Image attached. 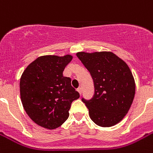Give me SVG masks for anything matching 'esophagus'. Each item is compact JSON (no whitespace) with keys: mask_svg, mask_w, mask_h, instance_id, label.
<instances>
[{"mask_svg":"<svg viewBox=\"0 0 153 153\" xmlns=\"http://www.w3.org/2000/svg\"><path fill=\"white\" fill-rule=\"evenodd\" d=\"M77 91L79 92V94L81 95V94H82V88H78L77 89Z\"/></svg>","mask_w":153,"mask_h":153,"instance_id":"esophagus-1","label":"esophagus"}]
</instances>
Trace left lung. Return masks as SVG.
<instances>
[{"label": "left lung", "mask_w": 153, "mask_h": 153, "mask_svg": "<svg viewBox=\"0 0 153 153\" xmlns=\"http://www.w3.org/2000/svg\"><path fill=\"white\" fill-rule=\"evenodd\" d=\"M91 73L94 94L84 100L92 121L101 127L119 123L130 109L136 84L131 70L123 59L111 51L76 53Z\"/></svg>", "instance_id": "left-lung-1"}]
</instances>
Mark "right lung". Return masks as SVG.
I'll return each mask as SVG.
<instances>
[{
  "label": "right lung",
  "instance_id": "1",
  "mask_svg": "<svg viewBox=\"0 0 153 153\" xmlns=\"http://www.w3.org/2000/svg\"><path fill=\"white\" fill-rule=\"evenodd\" d=\"M73 59L42 55L27 66L20 81V99L30 118L47 129H55L69 117V109L79 94L71 86V79L62 75Z\"/></svg>",
  "mask_w": 153,
  "mask_h": 153
}]
</instances>
